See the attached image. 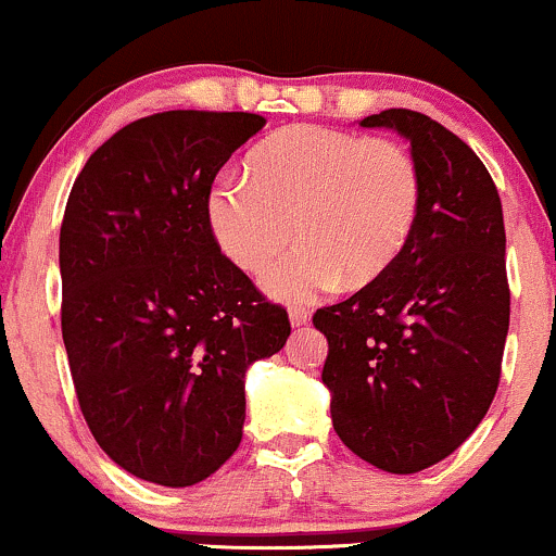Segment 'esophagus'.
<instances>
[{"mask_svg": "<svg viewBox=\"0 0 556 556\" xmlns=\"http://www.w3.org/2000/svg\"><path fill=\"white\" fill-rule=\"evenodd\" d=\"M289 318H291V326H294V328L307 326L309 324V309L307 307H291Z\"/></svg>", "mask_w": 556, "mask_h": 556, "instance_id": "1", "label": "esophagus"}]
</instances>
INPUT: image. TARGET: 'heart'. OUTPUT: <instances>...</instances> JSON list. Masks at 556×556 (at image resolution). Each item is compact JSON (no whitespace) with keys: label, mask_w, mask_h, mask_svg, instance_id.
Instances as JSON below:
<instances>
[{"label":"heart","mask_w":556,"mask_h":556,"mask_svg":"<svg viewBox=\"0 0 556 556\" xmlns=\"http://www.w3.org/2000/svg\"><path fill=\"white\" fill-rule=\"evenodd\" d=\"M247 175H225L208 195V225L225 256L265 273L291 241L265 286L286 302H307L339 280L379 278L408 243L421 177L403 146L331 127L300 124L267 137Z\"/></svg>","instance_id":"heart-1"}]
</instances>
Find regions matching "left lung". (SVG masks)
<instances>
[{
	"label": "left lung",
	"instance_id": "left-lung-1",
	"mask_svg": "<svg viewBox=\"0 0 556 556\" xmlns=\"http://www.w3.org/2000/svg\"><path fill=\"white\" fill-rule=\"evenodd\" d=\"M419 166L421 201L397 260L313 315L328 339L324 384L342 443L392 475L451 456L485 419L509 331L498 190L464 140L405 109L366 116Z\"/></svg>",
	"mask_w": 556,
	"mask_h": 556
}]
</instances>
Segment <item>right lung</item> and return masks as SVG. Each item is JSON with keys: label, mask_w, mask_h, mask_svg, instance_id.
<instances>
[{"label": "right lung", "mask_w": 556, "mask_h": 556, "mask_svg": "<svg viewBox=\"0 0 556 556\" xmlns=\"http://www.w3.org/2000/svg\"><path fill=\"white\" fill-rule=\"evenodd\" d=\"M265 127L256 113L137 118L76 177L61 228L63 344L98 445L166 488L236 453L249 366L283 348L278 304L219 252L212 182Z\"/></svg>", "instance_id": "right-lung-1"}]
</instances>
